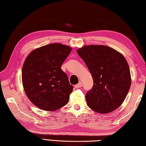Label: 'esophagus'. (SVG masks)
Listing matches in <instances>:
<instances>
[{
	"label": "esophagus",
	"mask_w": 146,
	"mask_h": 146,
	"mask_svg": "<svg viewBox=\"0 0 146 146\" xmlns=\"http://www.w3.org/2000/svg\"><path fill=\"white\" fill-rule=\"evenodd\" d=\"M82 86V82H79L78 84H77L76 85H75V88H81Z\"/></svg>",
	"instance_id": "esophagus-1"
}]
</instances>
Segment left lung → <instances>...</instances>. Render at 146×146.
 Wrapping results in <instances>:
<instances>
[{
    "label": "left lung",
    "instance_id": "1",
    "mask_svg": "<svg viewBox=\"0 0 146 146\" xmlns=\"http://www.w3.org/2000/svg\"><path fill=\"white\" fill-rule=\"evenodd\" d=\"M93 79V86L86 93L88 106L95 111L108 113L123 103L131 79L126 60L110 47L86 46L76 50Z\"/></svg>",
    "mask_w": 146,
    "mask_h": 146
}]
</instances>
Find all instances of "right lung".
<instances>
[{
	"label": "right lung",
	"mask_w": 146,
	"mask_h": 146,
	"mask_svg": "<svg viewBox=\"0 0 146 146\" xmlns=\"http://www.w3.org/2000/svg\"><path fill=\"white\" fill-rule=\"evenodd\" d=\"M72 50L58 43L35 49L24 61L22 79L27 97L36 107L52 111L66 105L73 87L61 66Z\"/></svg>",
	"instance_id": "add662e5"
}]
</instances>
